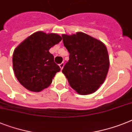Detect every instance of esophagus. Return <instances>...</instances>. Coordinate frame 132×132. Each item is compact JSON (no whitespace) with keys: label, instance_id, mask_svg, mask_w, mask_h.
Listing matches in <instances>:
<instances>
[{"label":"esophagus","instance_id":"1","mask_svg":"<svg viewBox=\"0 0 132 132\" xmlns=\"http://www.w3.org/2000/svg\"><path fill=\"white\" fill-rule=\"evenodd\" d=\"M64 63H61V64L59 65V66H60V68L61 70H62L63 69V68H64Z\"/></svg>","mask_w":132,"mask_h":132}]
</instances>
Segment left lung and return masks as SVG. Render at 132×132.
I'll use <instances>...</instances> for the list:
<instances>
[{"mask_svg": "<svg viewBox=\"0 0 132 132\" xmlns=\"http://www.w3.org/2000/svg\"><path fill=\"white\" fill-rule=\"evenodd\" d=\"M62 37L70 54L69 60L62 72L78 94L93 93L104 82L109 70V54L105 45L82 32L63 34Z\"/></svg>", "mask_w": 132, "mask_h": 132, "instance_id": "obj_1", "label": "left lung"}]
</instances>
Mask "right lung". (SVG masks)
I'll return each mask as SVG.
<instances>
[{
  "mask_svg": "<svg viewBox=\"0 0 132 132\" xmlns=\"http://www.w3.org/2000/svg\"><path fill=\"white\" fill-rule=\"evenodd\" d=\"M62 40L56 34L37 31L15 48L13 71L21 85L27 90L40 92L49 87L60 68L54 62L51 47Z\"/></svg>",
  "mask_w": 132,
  "mask_h": 132,
  "instance_id": "add662e5",
  "label": "right lung"
}]
</instances>
